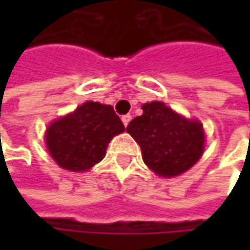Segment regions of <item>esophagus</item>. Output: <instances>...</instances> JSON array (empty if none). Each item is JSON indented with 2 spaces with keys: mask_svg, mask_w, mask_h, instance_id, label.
<instances>
[{
  "mask_svg": "<svg viewBox=\"0 0 250 250\" xmlns=\"http://www.w3.org/2000/svg\"><path fill=\"white\" fill-rule=\"evenodd\" d=\"M130 120H131V116H130V114H125V116L122 117V122H123V125H125V127H127V125L130 123Z\"/></svg>",
  "mask_w": 250,
  "mask_h": 250,
  "instance_id": "1",
  "label": "esophagus"
}]
</instances>
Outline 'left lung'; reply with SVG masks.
<instances>
[{"mask_svg": "<svg viewBox=\"0 0 250 250\" xmlns=\"http://www.w3.org/2000/svg\"><path fill=\"white\" fill-rule=\"evenodd\" d=\"M125 131L142 149L143 162L159 176H178L203 156L206 136L198 120H188L161 101L142 105Z\"/></svg>", "mask_w": 250, "mask_h": 250, "instance_id": "1", "label": "left lung"}]
</instances>
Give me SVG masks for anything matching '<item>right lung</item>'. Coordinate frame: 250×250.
Returning a JSON list of instances; mask_svg holds the SVG:
<instances>
[{
    "label": "right lung",
    "instance_id": "1",
    "mask_svg": "<svg viewBox=\"0 0 250 250\" xmlns=\"http://www.w3.org/2000/svg\"><path fill=\"white\" fill-rule=\"evenodd\" d=\"M123 131L125 125L111 105L86 101L49 125L44 142L61 168L83 172L103 161L110 140Z\"/></svg>",
    "mask_w": 250,
    "mask_h": 250
}]
</instances>
